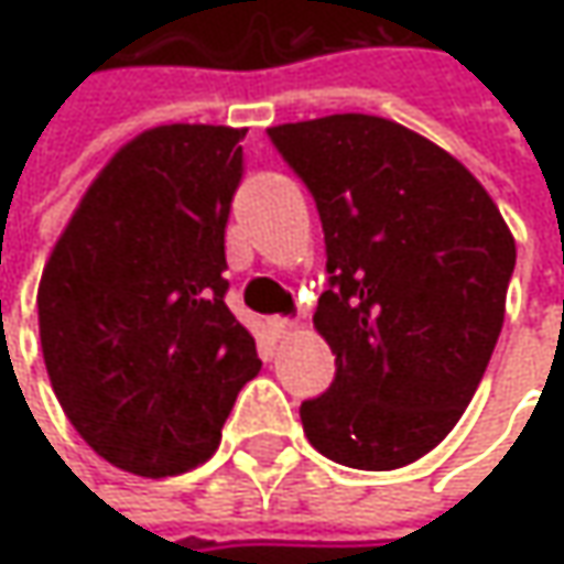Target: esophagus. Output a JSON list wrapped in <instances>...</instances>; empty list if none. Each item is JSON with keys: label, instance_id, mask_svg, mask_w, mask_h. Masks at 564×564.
Here are the masks:
<instances>
[{"label": "esophagus", "instance_id": "obj_1", "mask_svg": "<svg viewBox=\"0 0 564 564\" xmlns=\"http://www.w3.org/2000/svg\"><path fill=\"white\" fill-rule=\"evenodd\" d=\"M270 333L275 338H289V336H294V333H297V323H294V319H285V316H272Z\"/></svg>", "mask_w": 564, "mask_h": 564}]
</instances>
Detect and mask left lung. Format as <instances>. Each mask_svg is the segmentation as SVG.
<instances>
[{"label": "left lung", "instance_id": "1", "mask_svg": "<svg viewBox=\"0 0 564 564\" xmlns=\"http://www.w3.org/2000/svg\"><path fill=\"white\" fill-rule=\"evenodd\" d=\"M314 194L329 289L314 326L336 379L301 404L319 455L395 470L443 443L487 373L506 319L514 238L465 165L379 116L270 128Z\"/></svg>", "mask_w": 564, "mask_h": 564}]
</instances>
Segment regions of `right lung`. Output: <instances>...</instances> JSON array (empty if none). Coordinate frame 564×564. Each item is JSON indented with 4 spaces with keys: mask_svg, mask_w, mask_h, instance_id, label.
Masks as SVG:
<instances>
[{
    "mask_svg": "<svg viewBox=\"0 0 564 564\" xmlns=\"http://www.w3.org/2000/svg\"><path fill=\"white\" fill-rule=\"evenodd\" d=\"M245 128L160 124L102 165L36 292L40 345L80 440L138 477L204 465L257 345L226 307Z\"/></svg>",
    "mask_w": 564,
    "mask_h": 564,
    "instance_id": "1",
    "label": "right lung"
}]
</instances>
